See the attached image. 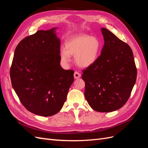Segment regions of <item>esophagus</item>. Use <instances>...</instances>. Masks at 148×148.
<instances>
[{
    "label": "esophagus",
    "instance_id": "34e87169",
    "mask_svg": "<svg viewBox=\"0 0 148 148\" xmlns=\"http://www.w3.org/2000/svg\"><path fill=\"white\" fill-rule=\"evenodd\" d=\"M81 77V74H80L78 71H75L74 73V78L75 79H78Z\"/></svg>",
    "mask_w": 148,
    "mask_h": 148
}]
</instances>
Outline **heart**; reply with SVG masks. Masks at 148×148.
<instances>
[{"mask_svg": "<svg viewBox=\"0 0 148 148\" xmlns=\"http://www.w3.org/2000/svg\"><path fill=\"white\" fill-rule=\"evenodd\" d=\"M101 50L100 40L88 34H79L70 38L65 43V47L60 51L62 64L68 65L70 56H75L76 63L82 67H88L95 63Z\"/></svg>", "mask_w": 148, "mask_h": 148, "instance_id": "b5f03b06", "label": "heart"}]
</instances>
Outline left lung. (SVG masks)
Here are the masks:
<instances>
[{
  "mask_svg": "<svg viewBox=\"0 0 148 148\" xmlns=\"http://www.w3.org/2000/svg\"><path fill=\"white\" fill-rule=\"evenodd\" d=\"M104 45L95 64L83 71L84 96L91 108L110 112L123 107L130 96L137 69L128 44L101 28Z\"/></svg>",
  "mask_w": 148,
  "mask_h": 148,
  "instance_id": "8db88e82",
  "label": "left lung"
}]
</instances>
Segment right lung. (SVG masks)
I'll use <instances>...</instances> for the list:
<instances>
[{"mask_svg":"<svg viewBox=\"0 0 148 148\" xmlns=\"http://www.w3.org/2000/svg\"><path fill=\"white\" fill-rule=\"evenodd\" d=\"M56 28L39 30L18 44L10 75L13 88L30 112L49 117L63 107L74 71L60 65V41Z\"/></svg>","mask_w":148,"mask_h":148,"instance_id":"add662e5","label":"right lung"}]
</instances>
